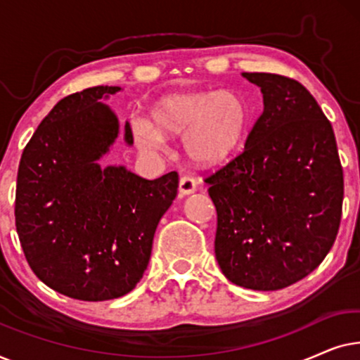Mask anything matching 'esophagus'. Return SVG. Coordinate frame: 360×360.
<instances>
[{"label": "esophagus", "instance_id": "esophagus-1", "mask_svg": "<svg viewBox=\"0 0 360 360\" xmlns=\"http://www.w3.org/2000/svg\"><path fill=\"white\" fill-rule=\"evenodd\" d=\"M196 180L191 179V176H181L180 181H179V193L180 196H186V195H191L196 191Z\"/></svg>", "mask_w": 360, "mask_h": 360}]
</instances>
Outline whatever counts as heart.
I'll return each instance as SVG.
<instances>
[{
    "instance_id": "obj_1",
    "label": "heart",
    "mask_w": 360,
    "mask_h": 360,
    "mask_svg": "<svg viewBox=\"0 0 360 360\" xmlns=\"http://www.w3.org/2000/svg\"><path fill=\"white\" fill-rule=\"evenodd\" d=\"M249 120L248 105L233 91L174 93L150 108V124L137 127V137L144 149L159 150L164 137L184 134L186 157L198 165L214 167L238 154Z\"/></svg>"
}]
</instances>
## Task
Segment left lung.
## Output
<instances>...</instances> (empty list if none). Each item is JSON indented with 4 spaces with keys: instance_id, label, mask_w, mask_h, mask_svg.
<instances>
[{
    "instance_id": "1",
    "label": "left lung",
    "mask_w": 360,
    "mask_h": 360,
    "mask_svg": "<svg viewBox=\"0 0 360 360\" xmlns=\"http://www.w3.org/2000/svg\"><path fill=\"white\" fill-rule=\"evenodd\" d=\"M244 152L206 179L216 206L214 254L239 287L280 290L311 274L336 239L344 180L331 122L307 88L275 73Z\"/></svg>"
}]
</instances>
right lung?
<instances>
[{
  "label": "right lung",
  "instance_id": "obj_1",
  "mask_svg": "<svg viewBox=\"0 0 360 360\" xmlns=\"http://www.w3.org/2000/svg\"><path fill=\"white\" fill-rule=\"evenodd\" d=\"M121 86L65 96L44 117L22 152L16 229L32 272L47 287L83 302L129 293L149 265L157 224L179 188L176 172L146 180L100 160L134 144L106 103Z\"/></svg>",
  "mask_w": 360,
  "mask_h": 360
}]
</instances>
